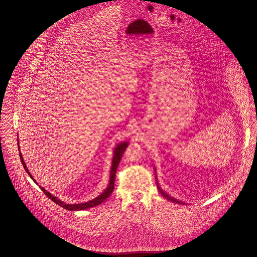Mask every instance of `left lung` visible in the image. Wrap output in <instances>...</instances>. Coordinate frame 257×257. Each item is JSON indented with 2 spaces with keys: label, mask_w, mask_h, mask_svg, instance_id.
<instances>
[{
  "label": "left lung",
  "mask_w": 257,
  "mask_h": 257,
  "mask_svg": "<svg viewBox=\"0 0 257 257\" xmlns=\"http://www.w3.org/2000/svg\"><path fill=\"white\" fill-rule=\"evenodd\" d=\"M154 170H155V168H154ZM156 181H157V178H156ZM157 188H158V190H159V192L161 193V195L164 197V198H166L167 200H169V201H171V202H173V203H177V204H185L183 202H181V201H178L177 199H175V198H173V197H171V196H169L166 192H164L161 188H160V186H159V183L157 182Z\"/></svg>",
  "instance_id": "left-lung-1"
}]
</instances>
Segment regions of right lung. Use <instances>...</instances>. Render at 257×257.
<instances>
[{
    "instance_id": "1",
    "label": "right lung",
    "mask_w": 257,
    "mask_h": 257,
    "mask_svg": "<svg viewBox=\"0 0 257 257\" xmlns=\"http://www.w3.org/2000/svg\"><path fill=\"white\" fill-rule=\"evenodd\" d=\"M19 140V139H18ZM18 145H19V141H18ZM128 146V143L127 142H122L120 144H118L116 147H114L113 149V155H112V160H111V166H110V180H109V185L108 187L104 190V192L102 194H100L98 197H96L95 199L89 201V202H86V203H80V204H66L64 203L63 201H61L60 199H58L57 197L53 196L51 193H49L48 191H46L43 187L40 186V189L42 190V192L50 199L52 200L54 203H56L57 205H59L60 207L68 210V211H81V210H86V209H90V208H93V207H96L100 204H102L105 200H107L109 197H110V194L112 193L113 191V186H114V176H115V171H116V168H117V165L120 161V158L123 154V151L125 150V148ZM20 148V146H19ZM20 157H21V160H22V164L24 166V168L26 169V171L28 172V174L30 175V177L37 183V181L34 179L33 175L31 174V172L29 171L27 165H26V162L24 160V157L22 155V153L20 152Z\"/></svg>"
}]
</instances>
